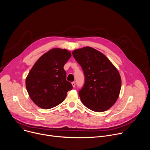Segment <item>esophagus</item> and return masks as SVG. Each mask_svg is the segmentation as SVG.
<instances>
[{
	"label": "esophagus",
	"instance_id": "34e87169",
	"mask_svg": "<svg viewBox=\"0 0 150 150\" xmlns=\"http://www.w3.org/2000/svg\"><path fill=\"white\" fill-rule=\"evenodd\" d=\"M72 85L73 87H74V88H75V85H76V84H75V82H72Z\"/></svg>",
	"mask_w": 150,
	"mask_h": 150
}]
</instances>
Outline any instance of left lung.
I'll return each mask as SVG.
<instances>
[{
  "label": "left lung",
  "instance_id": "1",
  "mask_svg": "<svg viewBox=\"0 0 150 150\" xmlns=\"http://www.w3.org/2000/svg\"><path fill=\"white\" fill-rule=\"evenodd\" d=\"M85 76L79 91L82 103L89 109L102 112L110 109L119 97L121 78L116 67L104 54L90 47L72 52Z\"/></svg>",
  "mask_w": 150,
  "mask_h": 150
}]
</instances>
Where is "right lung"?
Instances as JSON below:
<instances>
[{
    "instance_id": "obj_1",
    "label": "right lung",
    "mask_w": 150,
    "mask_h": 150,
    "mask_svg": "<svg viewBox=\"0 0 150 150\" xmlns=\"http://www.w3.org/2000/svg\"><path fill=\"white\" fill-rule=\"evenodd\" d=\"M71 57V53L66 49H53L42 55L33 67L25 85L31 99L39 108L49 109L56 107L72 89L63 69Z\"/></svg>"
}]
</instances>
